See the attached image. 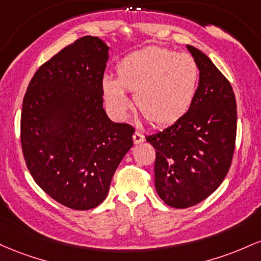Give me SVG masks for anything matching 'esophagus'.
I'll list each match as a JSON object with an SVG mask.
<instances>
[{"instance_id": "1", "label": "esophagus", "mask_w": 261, "mask_h": 261, "mask_svg": "<svg viewBox=\"0 0 261 261\" xmlns=\"http://www.w3.org/2000/svg\"><path fill=\"white\" fill-rule=\"evenodd\" d=\"M133 142H134V144H139V143L144 142V136L142 134V132H139V130L134 132Z\"/></svg>"}]
</instances>
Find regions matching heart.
<instances>
[{
  "instance_id": "heart-1",
  "label": "heart",
  "mask_w": 261,
  "mask_h": 261,
  "mask_svg": "<svg viewBox=\"0 0 261 261\" xmlns=\"http://www.w3.org/2000/svg\"><path fill=\"white\" fill-rule=\"evenodd\" d=\"M117 80L105 76L102 89L108 106L124 117L134 93L139 112L154 125L178 121L191 107L197 91L200 70L189 54L150 46L127 55L117 64Z\"/></svg>"
}]
</instances>
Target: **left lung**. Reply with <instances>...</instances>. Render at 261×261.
Listing matches in <instances>:
<instances>
[{
  "mask_svg": "<svg viewBox=\"0 0 261 261\" xmlns=\"http://www.w3.org/2000/svg\"><path fill=\"white\" fill-rule=\"evenodd\" d=\"M200 70L191 107L178 121L145 137L154 146L155 190L166 204L187 208L215 192L227 176L237 136V102L225 76L187 45Z\"/></svg>",
  "mask_w": 261,
  "mask_h": 261,
  "instance_id": "8db88e82",
  "label": "left lung"
}]
</instances>
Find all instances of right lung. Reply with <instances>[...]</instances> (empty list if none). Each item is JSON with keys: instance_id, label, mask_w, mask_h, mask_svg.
<instances>
[{"instance_id": "right-lung-1", "label": "right lung", "mask_w": 261, "mask_h": 261, "mask_svg": "<svg viewBox=\"0 0 261 261\" xmlns=\"http://www.w3.org/2000/svg\"><path fill=\"white\" fill-rule=\"evenodd\" d=\"M108 46L86 36L44 63L23 98L20 143L37 185L72 210L103 202L134 128L103 110Z\"/></svg>"}]
</instances>
